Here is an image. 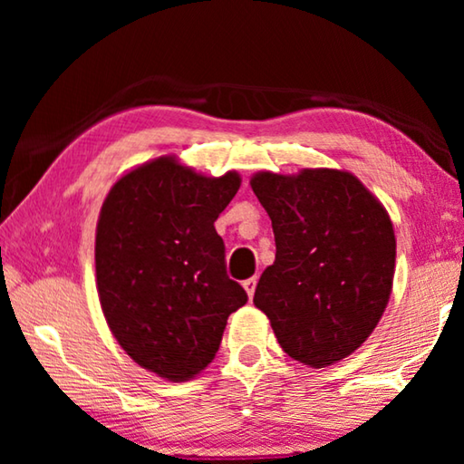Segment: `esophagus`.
<instances>
[{"instance_id":"1","label":"esophagus","mask_w":464,"mask_h":464,"mask_svg":"<svg viewBox=\"0 0 464 464\" xmlns=\"http://www.w3.org/2000/svg\"><path fill=\"white\" fill-rule=\"evenodd\" d=\"M256 285H257V278L256 276L254 278H247L246 282H243V288H246V293H247L249 298L254 296V293H256Z\"/></svg>"}]
</instances>
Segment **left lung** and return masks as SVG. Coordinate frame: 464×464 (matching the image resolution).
Returning a JSON list of instances; mask_svg holds the SVG:
<instances>
[{
  "mask_svg": "<svg viewBox=\"0 0 464 464\" xmlns=\"http://www.w3.org/2000/svg\"><path fill=\"white\" fill-rule=\"evenodd\" d=\"M251 190L276 241V260L256 286V307L298 362L324 368L350 356L391 296L397 243L387 210L340 169L262 171L251 178Z\"/></svg>",
  "mask_w": 464,
  "mask_h": 464,
  "instance_id": "8db88e82",
  "label": "left lung"
}]
</instances>
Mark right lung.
I'll list each match as a JSON object with an SVG mask.
<instances>
[{"instance_id": "add662e5", "label": "right lung", "mask_w": 464, "mask_h": 464, "mask_svg": "<svg viewBox=\"0 0 464 464\" xmlns=\"http://www.w3.org/2000/svg\"><path fill=\"white\" fill-rule=\"evenodd\" d=\"M239 184L235 171L207 178L160 157L122 176L102 204V311L122 350L168 381H188L213 362L227 319L247 303L227 276L215 229Z\"/></svg>"}]
</instances>
